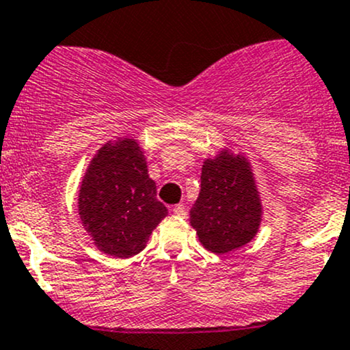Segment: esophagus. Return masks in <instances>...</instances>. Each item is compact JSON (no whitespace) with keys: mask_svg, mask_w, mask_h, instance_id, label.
I'll return each mask as SVG.
<instances>
[{"mask_svg":"<svg viewBox=\"0 0 350 350\" xmlns=\"http://www.w3.org/2000/svg\"><path fill=\"white\" fill-rule=\"evenodd\" d=\"M172 213L178 215V217H183V218H185L186 215H188V210H186L185 204L179 203V204H176V206H172Z\"/></svg>","mask_w":350,"mask_h":350,"instance_id":"34e87169","label":"esophagus"}]
</instances>
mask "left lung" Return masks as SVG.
<instances>
[{
    "mask_svg": "<svg viewBox=\"0 0 350 350\" xmlns=\"http://www.w3.org/2000/svg\"><path fill=\"white\" fill-rule=\"evenodd\" d=\"M189 215L201 243L213 254H227L256 237L260 203L242 155L224 152L204 162L200 196Z\"/></svg>",
    "mask_w": 350,
    "mask_h": 350,
    "instance_id": "8db88e82",
    "label": "left lung"
}]
</instances>
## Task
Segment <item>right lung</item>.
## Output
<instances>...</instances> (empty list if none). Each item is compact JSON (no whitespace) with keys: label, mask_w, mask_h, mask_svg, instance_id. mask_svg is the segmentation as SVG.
Returning <instances> with one entry per match:
<instances>
[{"label":"right lung","mask_w":350,"mask_h":350,"mask_svg":"<svg viewBox=\"0 0 350 350\" xmlns=\"http://www.w3.org/2000/svg\"><path fill=\"white\" fill-rule=\"evenodd\" d=\"M79 215L105 254L132 257L146 247L167 208L157 200L137 142L107 144L94 155L81 185Z\"/></svg>","instance_id":"right-lung-1"}]
</instances>
